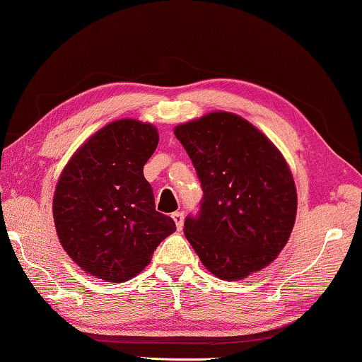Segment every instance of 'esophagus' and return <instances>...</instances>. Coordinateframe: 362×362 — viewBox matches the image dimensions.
<instances>
[{
  "label": "esophagus",
  "mask_w": 362,
  "mask_h": 362,
  "mask_svg": "<svg viewBox=\"0 0 362 362\" xmlns=\"http://www.w3.org/2000/svg\"><path fill=\"white\" fill-rule=\"evenodd\" d=\"M172 219H174L177 228H179V230H180V228L183 227V212L182 211L174 212V214H172Z\"/></svg>",
  "instance_id": "esophagus-1"
}]
</instances>
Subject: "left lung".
Masks as SVG:
<instances>
[{
  "instance_id": "1",
  "label": "left lung",
  "mask_w": 362,
  "mask_h": 362,
  "mask_svg": "<svg viewBox=\"0 0 362 362\" xmlns=\"http://www.w3.org/2000/svg\"><path fill=\"white\" fill-rule=\"evenodd\" d=\"M174 134L203 188L199 211L185 219L187 240L222 280L261 271L288 242L296 217V188L284 156L232 112H211Z\"/></svg>"
}]
</instances>
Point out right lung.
Returning a JSON list of instances; mask_svg holds the SVG:
<instances>
[{
  "instance_id": "right-lung-1",
  "label": "right lung",
  "mask_w": 362,
  "mask_h": 362,
  "mask_svg": "<svg viewBox=\"0 0 362 362\" xmlns=\"http://www.w3.org/2000/svg\"><path fill=\"white\" fill-rule=\"evenodd\" d=\"M158 141L151 124L120 119L90 136L62 170L53 199L56 232L85 272L125 282L175 230L172 217L156 211L143 175Z\"/></svg>"
}]
</instances>
